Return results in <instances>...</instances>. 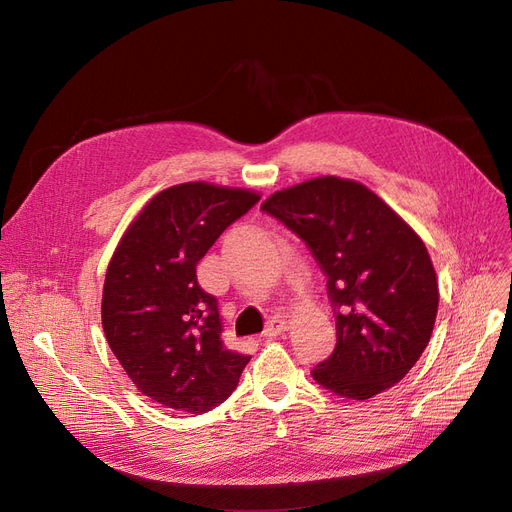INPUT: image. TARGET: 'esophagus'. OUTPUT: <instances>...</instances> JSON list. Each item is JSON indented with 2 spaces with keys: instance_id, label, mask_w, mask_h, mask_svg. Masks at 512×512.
I'll list each match as a JSON object with an SVG mask.
<instances>
[{
  "instance_id": "esophagus-1",
  "label": "esophagus",
  "mask_w": 512,
  "mask_h": 512,
  "mask_svg": "<svg viewBox=\"0 0 512 512\" xmlns=\"http://www.w3.org/2000/svg\"><path fill=\"white\" fill-rule=\"evenodd\" d=\"M286 330H288V321L282 319V317H274V319L270 321V324L265 326L263 336H265V338H276V336L284 334Z\"/></svg>"
}]
</instances>
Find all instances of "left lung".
I'll list each match as a JSON object with an SVG mask.
<instances>
[{
	"label": "left lung",
	"instance_id": "8db88e82",
	"mask_svg": "<svg viewBox=\"0 0 512 512\" xmlns=\"http://www.w3.org/2000/svg\"><path fill=\"white\" fill-rule=\"evenodd\" d=\"M261 209L305 242L328 278L336 346L313 380L353 400L398 384L423 355L438 313L423 240L367 186L336 176L278 191Z\"/></svg>",
	"mask_w": 512,
	"mask_h": 512
}]
</instances>
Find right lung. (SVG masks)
<instances>
[{
	"label": "right lung",
	"instance_id": "right-lung-1",
	"mask_svg": "<svg viewBox=\"0 0 512 512\" xmlns=\"http://www.w3.org/2000/svg\"><path fill=\"white\" fill-rule=\"evenodd\" d=\"M259 195L186 182L155 195L107 265L101 321L112 353L145 396L205 413L238 386L251 357L224 346L218 301L197 282V263Z\"/></svg>",
	"mask_w": 512,
	"mask_h": 512
}]
</instances>
